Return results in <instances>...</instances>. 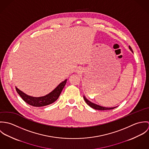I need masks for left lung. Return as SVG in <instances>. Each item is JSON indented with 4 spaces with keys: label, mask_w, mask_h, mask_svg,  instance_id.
I'll return each instance as SVG.
<instances>
[{
    "label": "left lung",
    "mask_w": 149,
    "mask_h": 149,
    "mask_svg": "<svg viewBox=\"0 0 149 149\" xmlns=\"http://www.w3.org/2000/svg\"><path fill=\"white\" fill-rule=\"evenodd\" d=\"M129 49H130V50L133 53L131 47L130 46H129ZM83 96H84V99L86 103L89 106H90L91 107H92V108L95 109L102 110V111H103V110H109V109H113V108H115L116 107H105L100 106L97 105V104H95V103H92V102H91V101H89V100H88V99L85 97V96L84 95Z\"/></svg>",
    "instance_id": "obj_1"
}]
</instances>
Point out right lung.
I'll return each instance as SVG.
<instances>
[{
  "mask_svg": "<svg viewBox=\"0 0 149 149\" xmlns=\"http://www.w3.org/2000/svg\"><path fill=\"white\" fill-rule=\"evenodd\" d=\"M67 79L61 82L54 90L47 95L41 97H33L23 92L17 87L16 91L22 99L27 104L34 107H43L49 105L56 102L59 97L64 86L66 84Z\"/></svg>",
  "mask_w": 149,
  "mask_h": 149,
  "instance_id": "obj_1",
  "label": "right lung"
}]
</instances>
